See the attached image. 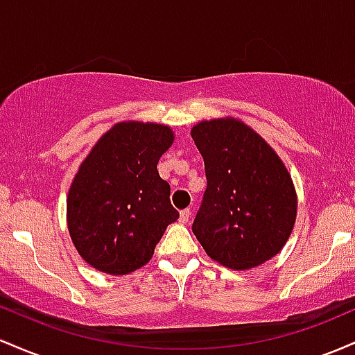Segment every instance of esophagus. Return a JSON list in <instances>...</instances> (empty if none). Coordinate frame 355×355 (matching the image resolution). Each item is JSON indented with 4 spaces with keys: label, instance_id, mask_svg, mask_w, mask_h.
I'll list each match as a JSON object with an SVG mask.
<instances>
[{
    "label": "esophagus",
    "instance_id": "34e87169",
    "mask_svg": "<svg viewBox=\"0 0 355 355\" xmlns=\"http://www.w3.org/2000/svg\"><path fill=\"white\" fill-rule=\"evenodd\" d=\"M189 216H191V209L189 208L182 209L181 213H179V223H188Z\"/></svg>",
    "mask_w": 355,
    "mask_h": 355
}]
</instances>
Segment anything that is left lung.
<instances>
[{
	"mask_svg": "<svg viewBox=\"0 0 355 355\" xmlns=\"http://www.w3.org/2000/svg\"><path fill=\"white\" fill-rule=\"evenodd\" d=\"M205 159L206 189L193 233L213 260L233 270L265 263L288 240L297 194L288 171L263 139L234 119L191 130Z\"/></svg>",
	"mask_w": 355,
	"mask_h": 355,
	"instance_id": "1",
	"label": "left lung"
}]
</instances>
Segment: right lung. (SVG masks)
I'll list each match as a JSON object with an SVG mask.
<instances>
[{
	"label": "right lung",
	"mask_w": 355,
	"mask_h": 355,
	"mask_svg": "<svg viewBox=\"0 0 355 355\" xmlns=\"http://www.w3.org/2000/svg\"><path fill=\"white\" fill-rule=\"evenodd\" d=\"M173 141L166 125L122 122L82 162L69 191L67 220L75 248L94 268L110 275L141 268L179 218L169 184L157 173Z\"/></svg>",
	"instance_id": "1"
}]
</instances>
